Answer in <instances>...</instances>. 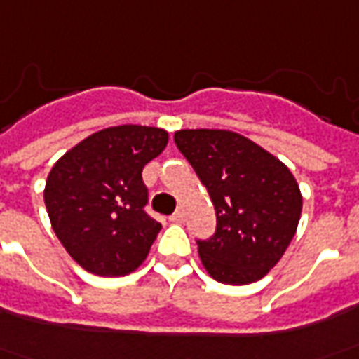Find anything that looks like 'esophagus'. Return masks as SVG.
Returning a JSON list of instances; mask_svg holds the SVG:
<instances>
[{"mask_svg":"<svg viewBox=\"0 0 359 359\" xmlns=\"http://www.w3.org/2000/svg\"><path fill=\"white\" fill-rule=\"evenodd\" d=\"M171 222L172 223H182V222H184V210H182V208H179V210H177V212L171 215Z\"/></svg>","mask_w":359,"mask_h":359,"instance_id":"1","label":"esophagus"}]
</instances>
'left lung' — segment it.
I'll return each mask as SVG.
<instances>
[{"mask_svg": "<svg viewBox=\"0 0 359 359\" xmlns=\"http://www.w3.org/2000/svg\"><path fill=\"white\" fill-rule=\"evenodd\" d=\"M175 144L215 208V233L196 241L208 274L231 285L264 278L292 243L302 217L303 198L292 171L229 130H179Z\"/></svg>", "mask_w": 359, "mask_h": 359, "instance_id": "obj_1", "label": "left lung"}]
</instances>
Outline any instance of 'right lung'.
<instances>
[{"mask_svg": "<svg viewBox=\"0 0 359 359\" xmlns=\"http://www.w3.org/2000/svg\"><path fill=\"white\" fill-rule=\"evenodd\" d=\"M161 128L122 124L95 132L52 167L44 204L69 257L97 276H126L147 257L161 223L145 214L142 171L165 149Z\"/></svg>", "mask_w": 359, "mask_h": 359, "instance_id": "add662e5", "label": "right lung"}]
</instances>
